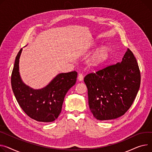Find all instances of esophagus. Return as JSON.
<instances>
[{
    "instance_id": "obj_1",
    "label": "esophagus",
    "mask_w": 152,
    "mask_h": 152,
    "mask_svg": "<svg viewBox=\"0 0 152 152\" xmlns=\"http://www.w3.org/2000/svg\"><path fill=\"white\" fill-rule=\"evenodd\" d=\"M83 78H84L83 75L82 73H79L77 79H78V80H79V81H81V80H83Z\"/></svg>"
}]
</instances>
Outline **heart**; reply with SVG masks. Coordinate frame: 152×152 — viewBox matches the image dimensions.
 Here are the masks:
<instances>
[{"label": "heart", "instance_id": "obj_1", "mask_svg": "<svg viewBox=\"0 0 152 152\" xmlns=\"http://www.w3.org/2000/svg\"><path fill=\"white\" fill-rule=\"evenodd\" d=\"M108 57V51L106 48H101L88 58L89 64L92 66H98L104 62Z\"/></svg>", "mask_w": 152, "mask_h": 152}]
</instances>
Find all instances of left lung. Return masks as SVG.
Instances as JSON below:
<instances>
[{
  "label": "left lung",
  "mask_w": 152,
  "mask_h": 152,
  "mask_svg": "<svg viewBox=\"0 0 152 152\" xmlns=\"http://www.w3.org/2000/svg\"><path fill=\"white\" fill-rule=\"evenodd\" d=\"M88 105L94 116L109 120L124 115L133 104L140 84V72L128 48L122 61L87 75Z\"/></svg>",
  "instance_id": "left-lung-1"
}]
</instances>
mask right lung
I'll use <instances>...</instances> for the list:
<instances>
[{"label": "right lung", "instance_id": "right-lung-1", "mask_svg": "<svg viewBox=\"0 0 152 152\" xmlns=\"http://www.w3.org/2000/svg\"><path fill=\"white\" fill-rule=\"evenodd\" d=\"M22 49L18 53L11 77L12 87L17 102L24 112L38 122H50L61 113L65 96L76 82L75 71L58 75L46 87L34 90L25 85L19 73V59Z\"/></svg>", "mask_w": 152, "mask_h": 152}]
</instances>
